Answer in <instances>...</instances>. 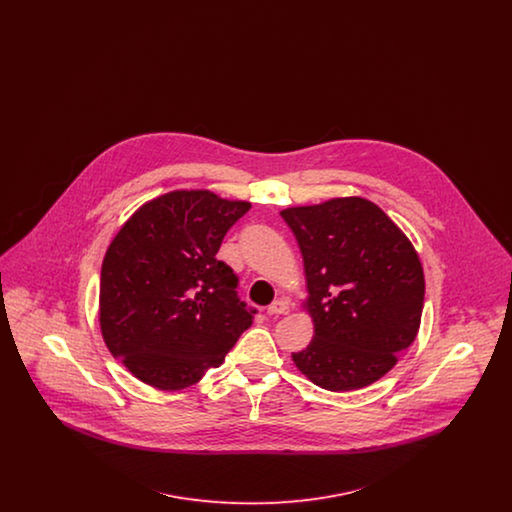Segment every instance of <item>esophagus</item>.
<instances>
[{
  "label": "esophagus",
  "mask_w": 512,
  "mask_h": 512,
  "mask_svg": "<svg viewBox=\"0 0 512 512\" xmlns=\"http://www.w3.org/2000/svg\"><path fill=\"white\" fill-rule=\"evenodd\" d=\"M290 313V303L286 299H276L268 305L267 315L270 317H280V315H288Z\"/></svg>",
  "instance_id": "1"
}]
</instances>
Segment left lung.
Wrapping results in <instances>:
<instances>
[{"mask_svg": "<svg viewBox=\"0 0 512 512\" xmlns=\"http://www.w3.org/2000/svg\"><path fill=\"white\" fill-rule=\"evenodd\" d=\"M307 280L315 336L292 353L318 388L374 384L413 343L424 307V272L409 238L372 201L336 197L284 209Z\"/></svg>", "mask_w": 512, "mask_h": 512, "instance_id": "obj_1", "label": "left lung"}]
</instances>
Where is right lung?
I'll return each instance as SVG.
<instances>
[{
    "label": "right lung",
    "mask_w": 512,
    "mask_h": 512,
    "mask_svg": "<svg viewBox=\"0 0 512 512\" xmlns=\"http://www.w3.org/2000/svg\"><path fill=\"white\" fill-rule=\"evenodd\" d=\"M251 209L209 190H176L144 203L109 245L99 284L107 349L138 380L184 390L251 326L238 276L217 259L226 232Z\"/></svg>",
    "instance_id": "right-lung-1"
}]
</instances>
